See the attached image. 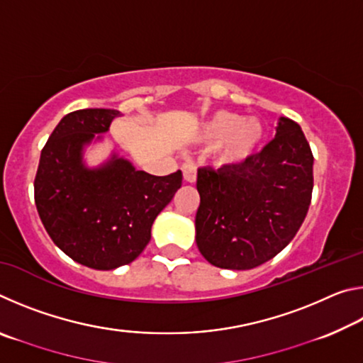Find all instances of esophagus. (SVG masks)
Here are the masks:
<instances>
[{"instance_id": "1", "label": "esophagus", "mask_w": 363, "mask_h": 363, "mask_svg": "<svg viewBox=\"0 0 363 363\" xmlns=\"http://www.w3.org/2000/svg\"><path fill=\"white\" fill-rule=\"evenodd\" d=\"M182 174H184V181L186 182H195L196 181V168L194 163H184L182 164Z\"/></svg>"}]
</instances>
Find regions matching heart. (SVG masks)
Returning <instances> with one entry per match:
<instances>
[{
  "instance_id": "heart-1",
  "label": "heart",
  "mask_w": 363,
  "mask_h": 363,
  "mask_svg": "<svg viewBox=\"0 0 363 363\" xmlns=\"http://www.w3.org/2000/svg\"><path fill=\"white\" fill-rule=\"evenodd\" d=\"M264 138L262 123L255 116L219 110L201 128L200 139L205 144L218 145L219 162L223 164H240L253 155Z\"/></svg>"
}]
</instances>
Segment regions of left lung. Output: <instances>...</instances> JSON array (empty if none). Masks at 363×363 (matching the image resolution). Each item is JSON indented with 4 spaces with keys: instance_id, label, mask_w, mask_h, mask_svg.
I'll return each instance as SVG.
<instances>
[{
    "instance_id": "obj_1",
    "label": "left lung",
    "mask_w": 363,
    "mask_h": 363,
    "mask_svg": "<svg viewBox=\"0 0 363 363\" xmlns=\"http://www.w3.org/2000/svg\"><path fill=\"white\" fill-rule=\"evenodd\" d=\"M314 157L298 123L280 116L275 138L240 164L200 168L195 240L213 266L248 270L279 255L311 205Z\"/></svg>"
}]
</instances>
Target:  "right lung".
<instances>
[{
  "label": "right lung",
  "mask_w": 363,
  "mask_h": 363,
  "mask_svg": "<svg viewBox=\"0 0 363 363\" xmlns=\"http://www.w3.org/2000/svg\"><path fill=\"white\" fill-rule=\"evenodd\" d=\"M118 110L65 115L41 150L35 203L49 237L73 261L96 270L133 262L150 242L155 218L182 184V173L152 176L112 153L96 168L84 149L102 140Z\"/></svg>",
  "instance_id": "right-lung-1"
}]
</instances>
